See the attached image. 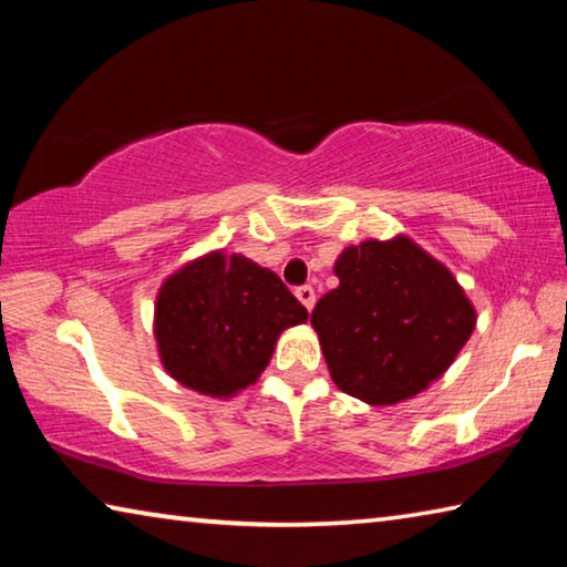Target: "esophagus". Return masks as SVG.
Segmentation results:
<instances>
[{"label":"esophagus","instance_id":"34e87169","mask_svg":"<svg viewBox=\"0 0 567 567\" xmlns=\"http://www.w3.org/2000/svg\"><path fill=\"white\" fill-rule=\"evenodd\" d=\"M295 295H297V300H300V302L307 307V310H312V307H315V300H318V297H315L312 285H302V287H297Z\"/></svg>","mask_w":567,"mask_h":567}]
</instances>
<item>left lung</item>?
I'll list each match as a JSON object with an SVG mask.
<instances>
[{
  "mask_svg": "<svg viewBox=\"0 0 567 567\" xmlns=\"http://www.w3.org/2000/svg\"><path fill=\"white\" fill-rule=\"evenodd\" d=\"M340 285L312 310V328L342 392L395 405L425 390L455 360L475 310L443 265L410 239L348 247Z\"/></svg>",
  "mask_w": 567,
  "mask_h": 567,
  "instance_id": "8db88e82",
  "label": "left lung"
}]
</instances>
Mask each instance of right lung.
Segmentation results:
<instances>
[{"label": "right lung", "mask_w": 567, "mask_h": 567, "mask_svg": "<svg viewBox=\"0 0 567 567\" xmlns=\"http://www.w3.org/2000/svg\"><path fill=\"white\" fill-rule=\"evenodd\" d=\"M162 362L182 385L229 398L267 368L277 334L307 320L280 277L243 255L213 252L162 285Z\"/></svg>", "instance_id": "add662e5"}]
</instances>
